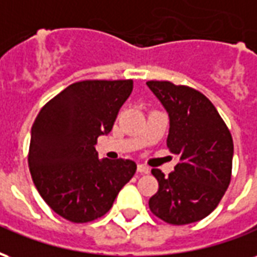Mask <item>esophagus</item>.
<instances>
[{
  "instance_id": "1",
  "label": "esophagus",
  "mask_w": 257,
  "mask_h": 257,
  "mask_svg": "<svg viewBox=\"0 0 257 257\" xmlns=\"http://www.w3.org/2000/svg\"><path fill=\"white\" fill-rule=\"evenodd\" d=\"M138 172L142 173V175L150 173V168L146 167V165H143V164H140V165H138Z\"/></svg>"
}]
</instances>
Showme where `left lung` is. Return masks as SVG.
<instances>
[{
	"label": "left lung",
	"instance_id": "8db88e82",
	"mask_svg": "<svg viewBox=\"0 0 257 257\" xmlns=\"http://www.w3.org/2000/svg\"><path fill=\"white\" fill-rule=\"evenodd\" d=\"M169 118L167 145L179 162L175 172H151L158 191L149 201L151 212L169 224L204 219L220 202L231 179L234 145L216 107L198 90L168 81H149Z\"/></svg>",
	"mask_w": 257,
	"mask_h": 257
}]
</instances>
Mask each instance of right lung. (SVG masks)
<instances>
[{
	"instance_id": "obj_1",
	"label": "right lung",
	"mask_w": 257,
	"mask_h": 257,
	"mask_svg": "<svg viewBox=\"0 0 257 257\" xmlns=\"http://www.w3.org/2000/svg\"><path fill=\"white\" fill-rule=\"evenodd\" d=\"M132 79L81 81L38 112L31 128L29 167L38 193L53 212L73 223L107 213L134 178L131 160H99L96 142L111 132Z\"/></svg>"
}]
</instances>
